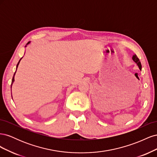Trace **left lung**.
Returning <instances> with one entry per match:
<instances>
[{
    "label": "left lung",
    "mask_w": 157,
    "mask_h": 157,
    "mask_svg": "<svg viewBox=\"0 0 157 157\" xmlns=\"http://www.w3.org/2000/svg\"><path fill=\"white\" fill-rule=\"evenodd\" d=\"M132 59L137 63V65H138L140 69L141 70V62H140L139 58H137V56L136 55H134V56H133V57H132Z\"/></svg>",
    "instance_id": "8db88e82"
}]
</instances>
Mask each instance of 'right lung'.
Wrapping results in <instances>:
<instances>
[{"instance_id":"add662e5","label":"right lung","mask_w":157,"mask_h":157,"mask_svg":"<svg viewBox=\"0 0 157 157\" xmlns=\"http://www.w3.org/2000/svg\"><path fill=\"white\" fill-rule=\"evenodd\" d=\"M29 42H28V43H27V44H29ZM21 59H22V58H21V59H20V60H21ZM20 60L19 61V62H18V63H17V67H16V69H17V67H18V65H19V63H20ZM16 72H15V73H14V75H13V78H12V84H11V88H12V84H13V81H14V75H15V74H16Z\"/></svg>"}]
</instances>
